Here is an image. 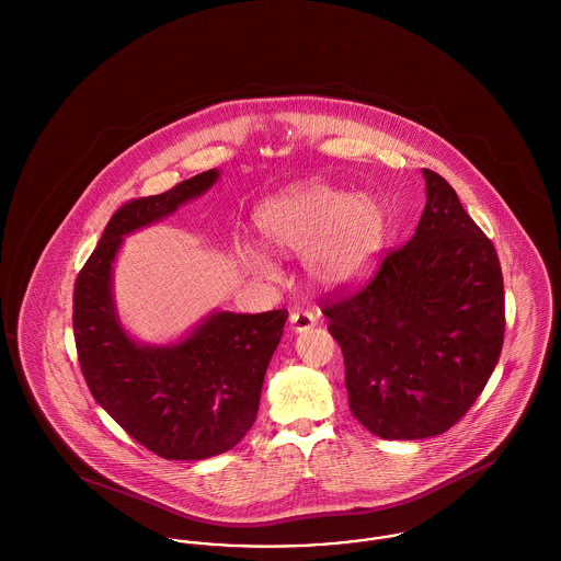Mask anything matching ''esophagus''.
Masks as SVG:
<instances>
[{"label":"esophagus","instance_id":"obj_1","mask_svg":"<svg viewBox=\"0 0 561 561\" xmlns=\"http://www.w3.org/2000/svg\"><path fill=\"white\" fill-rule=\"evenodd\" d=\"M316 323H318L316 316L309 313V311H294L293 316H290V328H293L294 332H307Z\"/></svg>","mask_w":561,"mask_h":561}]
</instances>
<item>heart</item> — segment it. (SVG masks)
<instances>
[{"label": "heart", "instance_id": "heart-1", "mask_svg": "<svg viewBox=\"0 0 561 561\" xmlns=\"http://www.w3.org/2000/svg\"><path fill=\"white\" fill-rule=\"evenodd\" d=\"M254 220L271 248L302 254L309 279L323 290H345L368 277L387 240L385 210L374 197L318 181L271 197ZM238 256L261 277L273 273L271 254L254 241H240Z\"/></svg>", "mask_w": 561, "mask_h": 561}]
</instances>
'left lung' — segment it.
<instances>
[{
  "label": "left lung",
  "instance_id": "8db88e82",
  "mask_svg": "<svg viewBox=\"0 0 561 561\" xmlns=\"http://www.w3.org/2000/svg\"><path fill=\"white\" fill-rule=\"evenodd\" d=\"M416 233L355 294L323 300L345 357L353 416L382 439H425L456 425L494 373L505 288L492 241L446 179L423 168Z\"/></svg>",
  "mask_w": 561,
  "mask_h": 561
}]
</instances>
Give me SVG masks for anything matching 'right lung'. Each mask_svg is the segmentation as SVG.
Segmentation results:
<instances>
[{
  "instance_id": "obj_1",
  "label": "right lung",
  "mask_w": 561,
  "mask_h": 561,
  "mask_svg": "<svg viewBox=\"0 0 561 561\" xmlns=\"http://www.w3.org/2000/svg\"><path fill=\"white\" fill-rule=\"evenodd\" d=\"M220 172L124 204L76 279L73 330L81 374L94 400L147 450L168 460H204L238 446L256 421L268 362L286 309L214 311L172 345H145L122 325L113 300V263L134 231L204 195Z\"/></svg>"
}]
</instances>
